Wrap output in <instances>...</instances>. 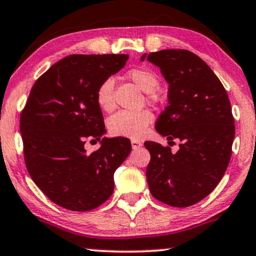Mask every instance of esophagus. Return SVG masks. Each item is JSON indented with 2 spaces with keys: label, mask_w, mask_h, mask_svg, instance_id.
Returning <instances> with one entry per match:
<instances>
[{
  "label": "esophagus",
  "mask_w": 256,
  "mask_h": 256,
  "mask_svg": "<svg viewBox=\"0 0 256 256\" xmlns=\"http://www.w3.org/2000/svg\"><path fill=\"white\" fill-rule=\"evenodd\" d=\"M142 146V143L138 141V140H132V149H138Z\"/></svg>",
  "instance_id": "esophagus-1"
}]
</instances>
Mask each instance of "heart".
<instances>
[{
    "label": "heart",
    "instance_id": "1",
    "mask_svg": "<svg viewBox=\"0 0 256 256\" xmlns=\"http://www.w3.org/2000/svg\"><path fill=\"white\" fill-rule=\"evenodd\" d=\"M127 76L146 93H152L158 88L160 79L155 72L144 68H134L127 72ZM98 106L104 112H112L115 108L114 82L107 78L100 82L96 92ZM154 121L152 114L148 110L128 112L121 110L108 120L110 134L129 138H140L146 135L150 124Z\"/></svg>",
    "mask_w": 256,
    "mask_h": 256
}]
</instances>
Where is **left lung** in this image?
<instances>
[{
	"label": "left lung",
	"mask_w": 256,
	"mask_h": 256,
	"mask_svg": "<svg viewBox=\"0 0 256 256\" xmlns=\"http://www.w3.org/2000/svg\"><path fill=\"white\" fill-rule=\"evenodd\" d=\"M144 59L158 66L169 84V104L156 130L168 141H180L174 154L170 146L144 143L152 156L146 180L160 202L188 208L211 194L228 166L236 134L228 96L210 66L190 51L162 50Z\"/></svg>",
	"instance_id": "left-lung-1"
}]
</instances>
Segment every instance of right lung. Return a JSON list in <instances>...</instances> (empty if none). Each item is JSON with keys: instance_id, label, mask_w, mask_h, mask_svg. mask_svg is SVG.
<instances>
[{"instance_id": "add662e5", "label": "right lung", "mask_w": 256, "mask_h": 256, "mask_svg": "<svg viewBox=\"0 0 256 256\" xmlns=\"http://www.w3.org/2000/svg\"><path fill=\"white\" fill-rule=\"evenodd\" d=\"M127 54H71L34 84L20 114L28 172L43 194L62 208L90 211L114 191V172L132 150L124 138H104L106 129L96 92L120 71ZM87 139L102 146L87 154Z\"/></svg>"}]
</instances>
